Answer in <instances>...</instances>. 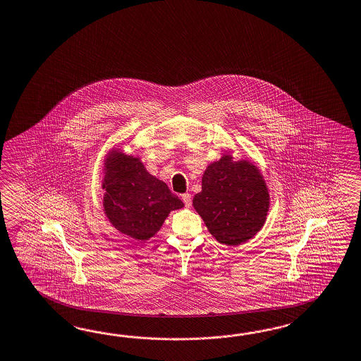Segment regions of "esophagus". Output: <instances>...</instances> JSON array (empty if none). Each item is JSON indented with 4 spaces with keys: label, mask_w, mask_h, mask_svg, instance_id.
<instances>
[{
    "label": "esophagus",
    "mask_w": 361,
    "mask_h": 361,
    "mask_svg": "<svg viewBox=\"0 0 361 361\" xmlns=\"http://www.w3.org/2000/svg\"><path fill=\"white\" fill-rule=\"evenodd\" d=\"M182 200H183V203L185 204V207H190L191 203H192V197H191V194L182 195Z\"/></svg>",
    "instance_id": "obj_1"
}]
</instances>
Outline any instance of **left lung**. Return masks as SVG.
<instances>
[{"label": "left lung", "mask_w": 361, "mask_h": 361, "mask_svg": "<svg viewBox=\"0 0 361 361\" xmlns=\"http://www.w3.org/2000/svg\"><path fill=\"white\" fill-rule=\"evenodd\" d=\"M192 204L216 240L238 246L264 225L269 194L257 166L245 159L233 162L224 154L204 171L202 192Z\"/></svg>", "instance_id": "obj_1"}]
</instances>
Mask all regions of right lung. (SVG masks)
<instances>
[{
	"instance_id": "1",
	"label": "right lung",
	"mask_w": 361,
	"mask_h": 361,
	"mask_svg": "<svg viewBox=\"0 0 361 361\" xmlns=\"http://www.w3.org/2000/svg\"><path fill=\"white\" fill-rule=\"evenodd\" d=\"M104 170V213L118 231L135 240L153 237L169 213L185 205L165 182L149 174L140 158L112 150Z\"/></svg>"
}]
</instances>
